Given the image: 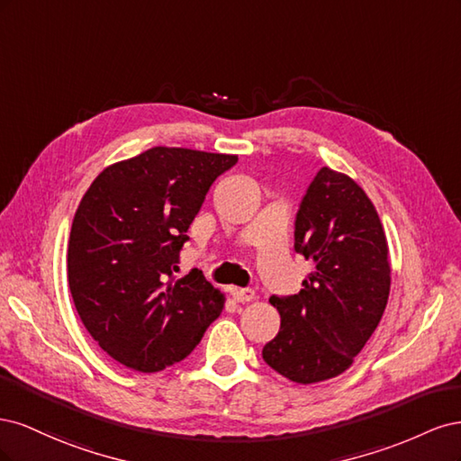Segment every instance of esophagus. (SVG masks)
Masks as SVG:
<instances>
[{
  "mask_svg": "<svg viewBox=\"0 0 461 461\" xmlns=\"http://www.w3.org/2000/svg\"><path fill=\"white\" fill-rule=\"evenodd\" d=\"M230 294L236 302H252L256 298V292L252 288H230Z\"/></svg>",
  "mask_w": 461,
  "mask_h": 461,
  "instance_id": "34e87169",
  "label": "esophagus"
}]
</instances>
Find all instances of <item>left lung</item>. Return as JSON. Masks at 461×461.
I'll use <instances>...</instances> for the list:
<instances>
[{
    "label": "left lung",
    "mask_w": 461,
    "mask_h": 461,
    "mask_svg": "<svg viewBox=\"0 0 461 461\" xmlns=\"http://www.w3.org/2000/svg\"><path fill=\"white\" fill-rule=\"evenodd\" d=\"M294 249L313 269L281 313L265 364L298 384L339 376L364 350L390 294L388 242L379 213L354 178L323 167L300 203Z\"/></svg>",
    "instance_id": "obj_1"
}]
</instances>
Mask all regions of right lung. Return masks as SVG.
<instances>
[{
	"label": "right lung",
	"mask_w": 461,
	"mask_h": 461,
	"mask_svg": "<svg viewBox=\"0 0 461 461\" xmlns=\"http://www.w3.org/2000/svg\"><path fill=\"white\" fill-rule=\"evenodd\" d=\"M229 153L156 146L105 167L82 196L67 252L82 325L124 367L183 361L225 305L198 271L176 278L178 252Z\"/></svg>",
	"instance_id": "right-lung-1"
}]
</instances>
